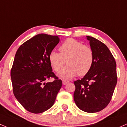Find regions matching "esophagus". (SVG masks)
I'll use <instances>...</instances> for the list:
<instances>
[{
	"instance_id": "obj_1",
	"label": "esophagus",
	"mask_w": 127,
	"mask_h": 127,
	"mask_svg": "<svg viewBox=\"0 0 127 127\" xmlns=\"http://www.w3.org/2000/svg\"><path fill=\"white\" fill-rule=\"evenodd\" d=\"M68 83H69L68 81H67V80H62V83H63L64 85L66 84H68Z\"/></svg>"
}]
</instances>
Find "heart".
I'll use <instances>...</instances> for the list:
<instances>
[{"instance_id": "1", "label": "heart", "mask_w": 127, "mask_h": 127, "mask_svg": "<svg viewBox=\"0 0 127 127\" xmlns=\"http://www.w3.org/2000/svg\"><path fill=\"white\" fill-rule=\"evenodd\" d=\"M59 53L52 51L49 60L54 70L61 71L65 64L68 65L58 74L62 79H70L75 76H84L92 68L94 53L89 46L73 38L65 40L59 48Z\"/></svg>"}]
</instances>
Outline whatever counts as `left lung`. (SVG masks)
I'll list each match as a JSON object with an SVG mask.
<instances>
[{
    "label": "left lung",
    "mask_w": 127,
    "mask_h": 127,
    "mask_svg": "<svg viewBox=\"0 0 127 127\" xmlns=\"http://www.w3.org/2000/svg\"><path fill=\"white\" fill-rule=\"evenodd\" d=\"M94 59L92 68L81 79L74 82L77 106L87 112H96L110 102L117 81L116 63L108 47L95 38L87 36Z\"/></svg>",
    "instance_id": "left-lung-1"
}]
</instances>
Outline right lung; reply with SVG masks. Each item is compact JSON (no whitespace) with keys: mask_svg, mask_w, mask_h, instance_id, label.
Returning <instances> with one entry per match:
<instances>
[{"mask_svg":"<svg viewBox=\"0 0 127 127\" xmlns=\"http://www.w3.org/2000/svg\"><path fill=\"white\" fill-rule=\"evenodd\" d=\"M59 36L41 33L19 46L11 69L16 98L28 111L43 112L51 108L62 85L53 72L49 56L59 43ZM54 77L55 81L45 83Z\"/></svg>","mask_w":127,"mask_h":127,"instance_id":"1","label":"right lung"}]
</instances>
